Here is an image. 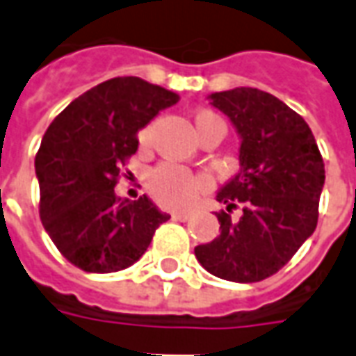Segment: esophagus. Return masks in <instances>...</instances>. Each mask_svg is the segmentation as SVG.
Masks as SVG:
<instances>
[{"label": "esophagus", "instance_id": "1", "mask_svg": "<svg viewBox=\"0 0 356 356\" xmlns=\"http://www.w3.org/2000/svg\"><path fill=\"white\" fill-rule=\"evenodd\" d=\"M191 217H193L191 211H175V213H173V219H177V221H188Z\"/></svg>", "mask_w": 356, "mask_h": 356}]
</instances>
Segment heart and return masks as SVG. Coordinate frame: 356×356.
Masks as SVG:
<instances>
[{"label":"heart","mask_w":356,"mask_h":356,"mask_svg":"<svg viewBox=\"0 0 356 356\" xmlns=\"http://www.w3.org/2000/svg\"><path fill=\"white\" fill-rule=\"evenodd\" d=\"M216 122H223L217 116L216 112L208 108L196 110L194 114V125H196V133L204 131L208 125L216 124ZM148 137H150V129L145 127L139 133L140 145H147ZM209 186V181L202 175H196L193 171H188L183 165L177 163H160L158 168L148 173L147 188L150 196L154 198L160 206L163 208H186L191 206L202 191H206Z\"/></svg>","instance_id":"1"}]
</instances>
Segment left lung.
Listing matches in <instances>:
<instances>
[{"instance_id": "1", "label": "left lung", "mask_w": 356, "mask_h": 356, "mask_svg": "<svg viewBox=\"0 0 356 356\" xmlns=\"http://www.w3.org/2000/svg\"><path fill=\"white\" fill-rule=\"evenodd\" d=\"M240 139V171L217 193L221 234L194 248L200 265L231 282H259L278 273L316 229L324 162L311 127L261 89L209 95ZM243 204L238 222L230 211Z\"/></svg>"}]
</instances>
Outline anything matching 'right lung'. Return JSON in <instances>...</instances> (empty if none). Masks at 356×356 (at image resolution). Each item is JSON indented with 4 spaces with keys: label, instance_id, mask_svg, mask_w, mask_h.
Listing matches in <instances>:
<instances>
[{
    "label": "right lung",
    "instance_id": "1",
    "mask_svg": "<svg viewBox=\"0 0 356 356\" xmlns=\"http://www.w3.org/2000/svg\"><path fill=\"white\" fill-rule=\"evenodd\" d=\"M177 101L173 91L135 76L112 78L74 99L47 127L35 154L40 217L74 267H129L170 219L147 196L120 200L114 186L137 152V131Z\"/></svg>",
    "mask_w": 356,
    "mask_h": 356
}]
</instances>
